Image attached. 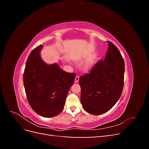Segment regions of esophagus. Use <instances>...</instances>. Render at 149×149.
<instances>
[{"label": "esophagus", "mask_w": 149, "mask_h": 149, "mask_svg": "<svg viewBox=\"0 0 149 149\" xmlns=\"http://www.w3.org/2000/svg\"><path fill=\"white\" fill-rule=\"evenodd\" d=\"M79 76H76L75 79H74V81H75V82H76V83H78V82L79 81Z\"/></svg>", "instance_id": "1"}]
</instances>
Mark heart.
Instances as JSON below:
<instances>
[{
	"instance_id": "heart-1",
	"label": "heart",
	"mask_w": 149,
	"mask_h": 149,
	"mask_svg": "<svg viewBox=\"0 0 149 149\" xmlns=\"http://www.w3.org/2000/svg\"><path fill=\"white\" fill-rule=\"evenodd\" d=\"M94 57H92L91 58H89V59L86 61V63L84 64V69L85 70H88L89 69L91 68L92 67V66L93 65L94 63Z\"/></svg>"
}]
</instances>
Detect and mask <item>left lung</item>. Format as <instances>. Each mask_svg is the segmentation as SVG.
<instances>
[{"instance_id": "1", "label": "left lung", "mask_w": 149, "mask_h": 149, "mask_svg": "<svg viewBox=\"0 0 149 149\" xmlns=\"http://www.w3.org/2000/svg\"><path fill=\"white\" fill-rule=\"evenodd\" d=\"M108 50L89 73L80 76L81 102L89 114L100 115L110 110L118 101L124 87L125 65L120 52L108 41Z\"/></svg>"}]
</instances>
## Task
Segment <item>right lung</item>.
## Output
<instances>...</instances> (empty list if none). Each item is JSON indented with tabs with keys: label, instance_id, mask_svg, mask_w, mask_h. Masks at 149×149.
<instances>
[{
	"label": "right lung",
	"instance_id": "1",
	"mask_svg": "<svg viewBox=\"0 0 149 149\" xmlns=\"http://www.w3.org/2000/svg\"><path fill=\"white\" fill-rule=\"evenodd\" d=\"M42 47V45L36 47L28 57L24 73V85L32 109L40 116L52 118L63 109L76 74L63 71L56 63L46 64L40 56Z\"/></svg>",
	"mask_w": 149,
	"mask_h": 149
}]
</instances>
